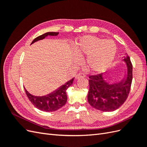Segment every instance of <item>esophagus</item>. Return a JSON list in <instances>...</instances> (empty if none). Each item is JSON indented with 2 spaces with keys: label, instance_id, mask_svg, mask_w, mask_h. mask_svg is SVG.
<instances>
[{
  "label": "esophagus",
  "instance_id": "obj_1",
  "mask_svg": "<svg viewBox=\"0 0 147 147\" xmlns=\"http://www.w3.org/2000/svg\"><path fill=\"white\" fill-rule=\"evenodd\" d=\"M86 77V75H85V74H83V73H79V74H78L76 76H75V80H77V79H78V78H82V77Z\"/></svg>",
  "mask_w": 147,
  "mask_h": 147
}]
</instances>
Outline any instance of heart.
I'll return each mask as SVG.
<instances>
[{
	"label": "heart",
	"mask_w": 147,
	"mask_h": 147,
	"mask_svg": "<svg viewBox=\"0 0 147 147\" xmlns=\"http://www.w3.org/2000/svg\"><path fill=\"white\" fill-rule=\"evenodd\" d=\"M117 48L111 40H104L91 35L84 36L76 42L74 52L79 56H88V69L94 73L103 72L113 63Z\"/></svg>",
	"instance_id": "b5f03b06"
}]
</instances>
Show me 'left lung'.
<instances>
[{"label": "left lung", "mask_w": 147, "mask_h": 147, "mask_svg": "<svg viewBox=\"0 0 147 147\" xmlns=\"http://www.w3.org/2000/svg\"><path fill=\"white\" fill-rule=\"evenodd\" d=\"M123 61L126 65L127 74L121 81L110 84L102 74L89 77L88 101L92 107L102 112H112L127 99L132 80V65L127 55Z\"/></svg>", "instance_id": "obj_1"}]
</instances>
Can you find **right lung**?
<instances>
[{
	"instance_id": "obj_1",
	"label": "right lung",
	"mask_w": 147,
	"mask_h": 147,
	"mask_svg": "<svg viewBox=\"0 0 147 147\" xmlns=\"http://www.w3.org/2000/svg\"><path fill=\"white\" fill-rule=\"evenodd\" d=\"M59 32H49L44 34L43 35L35 38L31 43L32 44L35 42H37L40 40L45 38L48 35H51V36H56L58 35ZM30 44V45H31ZM74 78L71 79L70 80L66 82L65 84L60 86L58 89H57L55 91L52 92L50 94H48L47 96H35L30 93L26 90L24 87L26 94L27 95L29 100L32 102V104L37 108L38 109L45 112H54L57 110L63 107L67 102V96L66 94V90L67 88L72 85L73 83Z\"/></svg>"
}]
</instances>
